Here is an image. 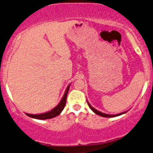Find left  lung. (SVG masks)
<instances>
[{"mask_svg":"<svg viewBox=\"0 0 153 153\" xmlns=\"http://www.w3.org/2000/svg\"><path fill=\"white\" fill-rule=\"evenodd\" d=\"M87 103H88V105H89V108H90V109H91V110H92L93 112H94L95 113V114H98V115H100V116L104 117H117V116L122 115V114H125V113L127 112V111H126V112H124L120 113V114H105V113H103V112H100V111L97 110V109H94V107H91V105H90V104L89 103V102H88V101H87Z\"/></svg>","mask_w":153,"mask_h":153,"instance_id":"obj_1","label":"left lung"}]
</instances>
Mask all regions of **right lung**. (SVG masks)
I'll use <instances>...</instances> for the list:
<instances>
[{
  "instance_id": "1",
  "label": "right lung",
  "mask_w": 153,
  "mask_h": 153,
  "mask_svg": "<svg viewBox=\"0 0 153 153\" xmlns=\"http://www.w3.org/2000/svg\"><path fill=\"white\" fill-rule=\"evenodd\" d=\"M70 84L66 88L65 93H64V96L61 100L60 102L59 103V105L55 107L54 108L52 109L51 111H48L47 112L43 113V114H28L26 113V115L30 117L31 118H34V119L37 120H47V119H51V118L55 117L61 114V112H62L63 109H64V107L66 105V97H67L68 91H69Z\"/></svg>"
}]
</instances>
